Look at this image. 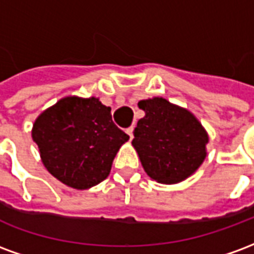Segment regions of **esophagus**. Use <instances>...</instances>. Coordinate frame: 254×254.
<instances>
[{
    "mask_svg": "<svg viewBox=\"0 0 254 254\" xmlns=\"http://www.w3.org/2000/svg\"><path fill=\"white\" fill-rule=\"evenodd\" d=\"M127 134H129V137H130V140H132V138H133V127H127Z\"/></svg>",
    "mask_w": 254,
    "mask_h": 254,
    "instance_id": "esophagus-1",
    "label": "esophagus"
}]
</instances>
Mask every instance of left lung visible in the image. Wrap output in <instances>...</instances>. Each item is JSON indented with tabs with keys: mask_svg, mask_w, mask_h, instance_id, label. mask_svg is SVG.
<instances>
[{
	"mask_svg": "<svg viewBox=\"0 0 254 254\" xmlns=\"http://www.w3.org/2000/svg\"><path fill=\"white\" fill-rule=\"evenodd\" d=\"M145 116L134 127L132 145L144 170L159 184H177L201 166L208 134L187 109L163 98L138 102Z\"/></svg>",
	"mask_w": 254,
	"mask_h": 254,
	"instance_id": "obj_1",
	"label": "left lung"
}]
</instances>
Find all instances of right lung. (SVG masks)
<instances>
[{"label":"right lung","instance_id":"1","mask_svg":"<svg viewBox=\"0 0 254 254\" xmlns=\"http://www.w3.org/2000/svg\"><path fill=\"white\" fill-rule=\"evenodd\" d=\"M98 98L66 96L35 120L32 140L42 163L58 181L88 189L107 178L118 149L129 140Z\"/></svg>","mask_w":254,"mask_h":254}]
</instances>
